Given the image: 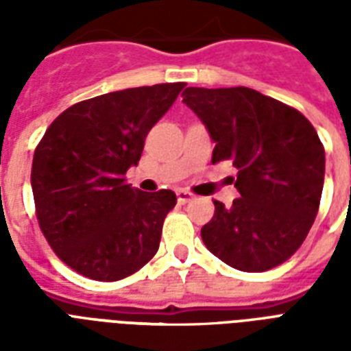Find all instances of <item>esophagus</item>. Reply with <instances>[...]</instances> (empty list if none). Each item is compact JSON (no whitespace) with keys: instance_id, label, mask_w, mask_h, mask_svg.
Instances as JSON below:
<instances>
[{"instance_id":"1","label":"esophagus","mask_w":351,"mask_h":351,"mask_svg":"<svg viewBox=\"0 0 351 351\" xmlns=\"http://www.w3.org/2000/svg\"><path fill=\"white\" fill-rule=\"evenodd\" d=\"M176 198H178V204H187L189 200H193V195L189 191L180 189V191H176Z\"/></svg>"}]
</instances>
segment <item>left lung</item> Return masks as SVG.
<instances>
[{"instance_id": "left-lung-1", "label": "left lung", "mask_w": 351, "mask_h": 351, "mask_svg": "<svg viewBox=\"0 0 351 351\" xmlns=\"http://www.w3.org/2000/svg\"><path fill=\"white\" fill-rule=\"evenodd\" d=\"M182 96L215 142L211 162L239 169L240 198L231 208L215 200L206 247L240 271L282 264L319 211L326 162L319 134L297 109L247 87H187Z\"/></svg>"}]
</instances>
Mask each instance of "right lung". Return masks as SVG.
Listing matches in <instances>:
<instances>
[{"label": "right lung", "instance_id": "obj_1", "mask_svg": "<svg viewBox=\"0 0 351 351\" xmlns=\"http://www.w3.org/2000/svg\"><path fill=\"white\" fill-rule=\"evenodd\" d=\"M184 87H134L80 101L38 143L30 173L36 217L54 253L80 275L114 282L158 251L176 195L143 193L123 176Z\"/></svg>", "mask_w": 351, "mask_h": 351}]
</instances>
